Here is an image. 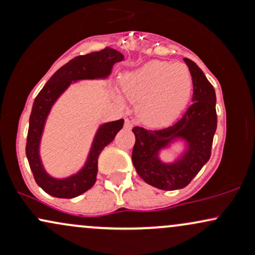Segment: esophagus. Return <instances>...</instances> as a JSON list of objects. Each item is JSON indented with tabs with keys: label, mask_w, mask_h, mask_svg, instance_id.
Wrapping results in <instances>:
<instances>
[{
	"label": "esophagus",
	"mask_w": 255,
	"mask_h": 255,
	"mask_svg": "<svg viewBox=\"0 0 255 255\" xmlns=\"http://www.w3.org/2000/svg\"><path fill=\"white\" fill-rule=\"evenodd\" d=\"M125 127L126 128H130L131 127V122L128 119L125 120Z\"/></svg>",
	"instance_id": "1"
}]
</instances>
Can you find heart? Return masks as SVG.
<instances>
[{"label": "heart", "mask_w": 255, "mask_h": 255, "mask_svg": "<svg viewBox=\"0 0 255 255\" xmlns=\"http://www.w3.org/2000/svg\"><path fill=\"white\" fill-rule=\"evenodd\" d=\"M121 87L128 98L136 101L137 118L147 125L160 126L171 122L184 109L193 79L184 64L151 61L126 73Z\"/></svg>", "instance_id": "obj_1"}]
</instances>
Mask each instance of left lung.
Listing matches in <instances>:
<instances>
[{
	"label": "left lung",
	"mask_w": 255,
	"mask_h": 255,
	"mask_svg": "<svg viewBox=\"0 0 255 255\" xmlns=\"http://www.w3.org/2000/svg\"><path fill=\"white\" fill-rule=\"evenodd\" d=\"M193 79V104L178 121L160 129L134 127L135 144L131 162L146 183L163 189L184 188L211 157L217 128L216 92L204 72L189 58H183ZM180 138L186 142L184 153L172 163L163 162L160 151Z\"/></svg>",
	"instance_id": "left-lung-1"
}]
</instances>
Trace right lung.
<instances>
[{
	"mask_svg": "<svg viewBox=\"0 0 255 255\" xmlns=\"http://www.w3.org/2000/svg\"><path fill=\"white\" fill-rule=\"evenodd\" d=\"M122 60L124 55L113 48H105L101 51L74 57L49 79L34 99L28 126L26 156L37 184L52 197L72 199L89 191L97 177L99 154L105 146L115 139L125 122L121 119L99 126L83 168L72 176L55 178L45 171L39 154L44 126L52 105L72 83L108 78L113 71L114 64Z\"/></svg>",
	"mask_w": 255,
	"mask_h": 255,
	"instance_id": "obj_1",
	"label": "right lung"
}]
</instances>
